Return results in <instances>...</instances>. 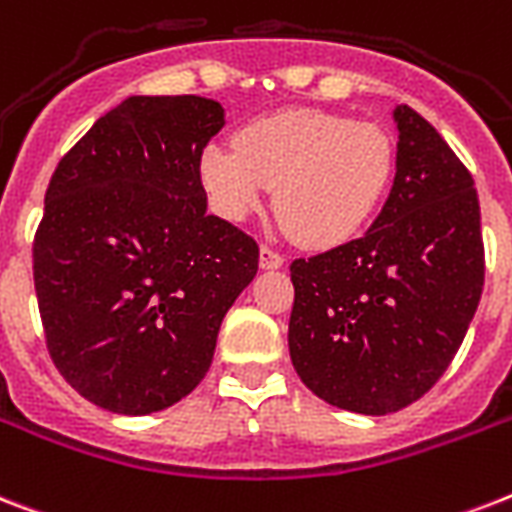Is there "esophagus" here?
<instances>
[{
    "mask_svg": "<svg viewBox=\"0 0 512 512\" xmlns=\"http://www.w3.org/2000/svg\"><path fill=\"white\" fill-rule=\"evenodd\" d=\"M260 265H263L265 270L281 268V265H284V255H281L278 249L270 247V244H263V247H260Z\"/></svg>",
    "mask_w": 512,
    "mask_h": 512,
    "instance_id": "1",
    "label": "esophagus"
}]
</instances>
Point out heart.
Segmentation results:
<instances>
[{
    "label": "heart",
    "instance_id": "obj_1",
    "mask_svg": "<svg viewBox=\"0 0 512 512\" xmlns=\"http://www.w3.org/2000/svg\"><path fill=\"white\" fill-rule=\"evenodd\" d=\"M202 184L228 220H244L273 189L286 231L305 247H336L381 205L394 173L384 126L321 110H286L239 128L234 147L202 152Z\"/></svg>",
    "mask_w": 512,
    "mask_h": 512
}]
</instances>
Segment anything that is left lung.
<instances>
[{"label": "left lung", "instance_id": "8db88e82", "mask_svg": "<svg viewBox=\"0 0 512 512\" xmlns=\"http://www.w3.org/2000/svg\"><path fill=\"white\" fill-rule=\"evenodd\" d=\"M397 173L360 239L297 257L289 352L328 405L365 415L421 400L463 344L484 289L471 170L413 107L400 105Z\"/></svg>", "mask_w": 512, "mask_h": 512}]
</instances>
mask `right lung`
<instances>
[{"mask_svg":"<svg viewBox=\"0 0 512 512\" xmlns=\"http://www.w3.org/2000/svg\"><path fill=\"white\" fill-rule=\"evenodd\" d=\"M223 107L128 97L65 152L33 236V286L54 368L94 405L165 410L205 378L220 323L260 247L207 215L202 152Z\"/></svg>","mask_w":512,"mask_h":512,"instance_id":"add662e5","label":"right lung"}]
</instances>
